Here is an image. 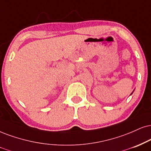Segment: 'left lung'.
<instances>
[{
  "label": "left lung",
  "mask_w": 151,
  "mask_h": 151,
  "mask_svg": "<svg viewBox=\"0 0 151 151\" xmlns=\"http://www.w3.org/2000/svg\"><path fill=\"white\" fill-rule=\"evenodd\" d=\"M134 90H133V92H132V94H130V95H132V93L134 92Z\"/></svg>",
  "instance_id": "left-lung-1"
}]
</instances>
